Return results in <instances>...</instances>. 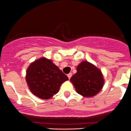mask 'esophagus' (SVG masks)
Instances as JSON below:
<instances>
[{
    "label": "esophagus",
    "instance_id": "esophagus-1",
    "mask_svg": "<svg viewBox=\"0 0 131 131\" xmlns=\"http://www.w3.org/2000/svg\"><path fill=\"white\" fill-rule=\"evenodd\" d=\"M72 75V73H68V74H67V77H68V78L69 79H70V78H71Z\"/></svg>",
    "mask_w": 131,
    "mask_h": 131
}]
</instances>
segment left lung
Returning <instances> with one entry per match:
<instances>
[{"label":"left lung","mask_w":131,"mask_h":131,"mask_svg":"<svg viewBox=\"0 0 131 131\" xmlns=\"http://www.w3.org/2000/svg\"><path fill=\"white\" fill-rule=\"evenodd\" d=\"M77 72L70 78L78 93L85 97L96 95L103 87L104 79L100 70L87 61L80 63Z\"/></svg>","instance_id":"1"}]
</instances>
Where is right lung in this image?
Returning <instances> with one entry per match:
<instances>
[{"label": "right lung", "instance_id": "1", "mask_svg": "<svg viewBox=\"0 0 131 131\" xmlns=\"http://www.w3.org/2000/svg\"><path fill=\"white\" fill-rule=\"evenodd\" d=\"M26 80L34 95L47 100L58 93L62 83L69 78L51 60L42 58L30 64Z\"/></svg>", "mask_w": 131, "mask_h": 131}]
</instances>
